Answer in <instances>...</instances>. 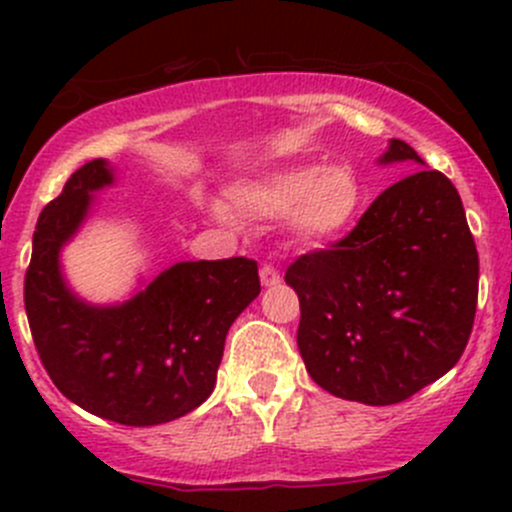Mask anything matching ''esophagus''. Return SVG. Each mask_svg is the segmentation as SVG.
<instances>
[{
	"label": "esophagus",
	"mask_w": 512,
	"mask_h": 512,
	"mask_svg": "<svg viewBox=\"0 0 512 512\" xmlns=\"http://www.w3.org/2000/svg\"><path fill=\"white\" fill-rule=\"evenodd\" d=\"M260 282L265 287H275V285H280L282 277H280V272H277L272 265H262L260 267Z\"/></svg>",
	"instance_id": "34e87169"
}]
</instances>
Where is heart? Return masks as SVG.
Here are the masks:
<instances>
[{"instance_id":"obj_1","label":"heart","mask_w":512,"mask_h":512,"mask_svg":"<svg viewBox=\"0 0 512 512\" xmlns=\"http://www.w3.org/2000/svg\"><path fill=\"white\" fill-rule=\"evenodd\" d=\"M227 198L245 218L287 220L294 240L319 247L354 225L364 205V185L352 165H292L240 180Z\"/></svg>"}]
</instances>
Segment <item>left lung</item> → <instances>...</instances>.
<instances>
[{
    "label": "left lung",
    "mask_w": 512,
    "mask_h": 512,
    "mask_svg": "<svg viewBox=\"0 0 512 512\" xmlns=\"http://www.w3.org/2000/svg\"><path fill=\"white\" fill-rule=\"evenodd\" d=\"M423 165L391 138L379 165ZM299 297L297 347L329 394L369 406L406 401L456 366L473 329L478 252L461 195L414 170L369 205L329 250L287 267Z\"/></svg>",
    "instance_id": "left-lung-1"
}]
</instances>
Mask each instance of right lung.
<instances>
[{
  "label": "right lung",
  "mask_w": 512,
  "mask_h": 512,
  "mask_svg": "<svg viewBox=\"0 0 512 512\" xmlns=\"http://www.w3.org/2000/svg\"><path fill=\"white\" fill-rule=\"evenodd\" d=\"M116 183L108 160L81 165L39 215L24 307L56 389L89 414L158 426L198 409L215 389L227 329L260 294L257 262H178L143 280L126 302L91 304L61 272L94 193Z\"/></svg>",
  "instance_id": "1"
}]
</instances>
